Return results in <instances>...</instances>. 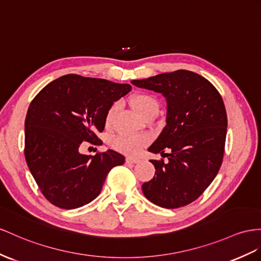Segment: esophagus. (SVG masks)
I'll return each instance as SVG.
<instances>
[{
	"label": "esophagus",
	"instance_id": "34e87169",
	"mask_svg": "<svg viewBox=\"0 0 261 261\" xmlns=\"http://www.w3.org/2000/svg\"><path fill=\"white\" fill-rule=\"evenodd\" d=\"M125 161H126V163L137 164V163H140V161H141V160L138 159V158H132V156H129V158H126V159H125Z\"/></svg>",
	"mask_w": 261,
	"mask_h": 261
}]
</instances>
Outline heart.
<instances>
[{
	"mask_svg": "<svg viewBox=\"0 0 261 261\" xmlns=\"http://www.w3.org/2000/svg\"><path fill=\"white\" fill-rule=\"evenodd\" d=\"M131 103L133 109L140 117H144L146 113H149L152 110H158L159 105L156 99L152 97L148 93H138V95L133 96L131 98ZM118 110V105H112L107 111L106 115V124L110 125L113 121V118L116 116V112ZM150 138L146 135H120L115 140H113V146L115 148L125 153V154L136 155L139 154L144 146L149 143Z\"/></svg>",
	"mask_w": 261,
	"mask_h": 261,
	"instance_id": "heart-1",
	"label": "heart"
}]
</instances>
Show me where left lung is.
<instances>
[{
	"label": "left lung",
	"instance_id": "obj_1",
	"mask_svg": "<svg viewBox=\"0 0 261 261\" xmlns=\"http://www.w3.org/2000/svg\"><path fill=\"white\" fill-rule=\"evenodd\" d=\"M166 100V125L149 148L168 161L150 160L155 174L142 185L144 196L164 208H178L203 194L222 165L227 133L226 109L208 80L190 70L132 80Z\"/></svg>",
	"mask_w": 261,
	"mask_h": 261
}]
</instances>
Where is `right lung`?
Listing matches in <instances>:
<instances>
[{"mask_svg": "<svg viewBox=\"0 0 261 261\" xmlns=\"http://www.w3.org/2000/svg\"><path fill=\"white\" fill-rule=\"evenodd\" d=\"M131 91L128 84L65 75L39 91L25 119V160L43 195L51 204L73 210L101 192L112 168L124 163L119 152L96 155L79 152L83 142L102 144L97 138L107 111Z\"/></svg>", "mask_w": 261, "mask_h": 261, "instance_id": "add662e5", "label": "right lung"}]
</instances>
